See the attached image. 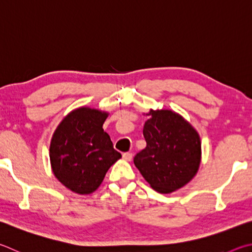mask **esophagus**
Returning a JSON list of instances; mask_svg holds the SVG:
<instances>
[{"label":"esophagus","instance_id":"34e87169","mask_svg":"<svg viewBox=\"0 0 252 252\" xmlns=\"http://www.w3.org/2000/svg\"><path fill=\"white\" fill-rule=\"evenodd\" d=\"M132 157H133V154H132L131 152H126V153H123V155H122V158H125L126 161H131Z\"/></svg>","mask_w":252,"mask_h":252}]
</instances>
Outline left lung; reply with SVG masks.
<instances>
[{
  "label": "left lung",
  "instance_id": "1",
  "mask_svg": "<svg viewBox=\"0 0 252 252\" xmlns=\"http://www.w3.org/2000/svg\"><path fill=\"white\" fill-rule=\"evenodd\" d=\"M148 116L143 127L146 148L136 153L133 161L153 189L172 193L186 185L198 171L199 135L171 110H151Z\"/></svg>",
  "mask_w": 252,
  "mask_h": 252
}]
</instances>
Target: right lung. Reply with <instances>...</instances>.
Instances as JSON below:
<instances>
[{"instance_id": "obj_1", "label": "right lung", "mask_w": 252, "mask_h": 252, "mask_svg": "<svg viewBox=\"0 0 252 252\" xmlns=\"http://www.w3.org/2000/svg\"><path fill=\"white\" fill-rule=\"evenodd\" d=\"M107 117V112L97 109L79 108L63 119L53 135L49 148L53 172L75 193L94 191L121 158L102 129Z\"/></svg>"}]
</instances>
